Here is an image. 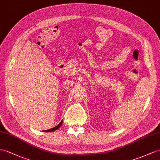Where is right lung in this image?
<instances>
[{
	"label": "right lung",
	"mask_w": 160,
	"mask_h": 160,
	"mask_svg": "<svg viewBox=\"0 0 160 160\" xmlns=\"http://www.w3.org/2000/svg\"><path fill=\"white\" fill-rule=\"evenodd\" d=\"M62 123V122H61L59 124H58V126H56V127H54V128H51V129H49V130H43V131H44V132H53V131H55V130H56L57 129H58V128H59L61 126Z\"/></svg>",
	"instance_id": "1"
}]
</instances>
